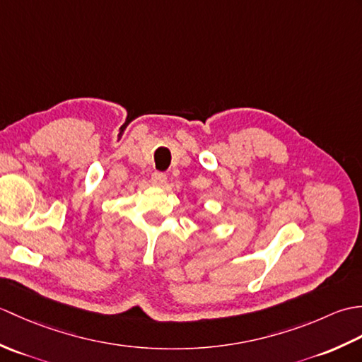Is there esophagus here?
<instances>
[{
  "mask_svg": "<svg viewBox=\"0 0 362 362\" xmlns=\"http://www.w3.org/2000/svg\"><path fill=\"white\" fill-rule=\"evenodd\" d=\"M166 180H168V177H166L165 173L156 171L151 175V183H152V185H156V187H165Z\"/></svg>",
  "mask_w": 362,
  "mask_h": 362,
  "instance_id": "esophagus-1",
  "label": "esophagus"
}]
</instances>
